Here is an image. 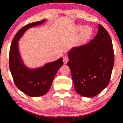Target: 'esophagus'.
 Masks as SVG:
<instances>
[{
	"label": "esophagus",
	"instance_id": "esophagus-1",
	"mask_svg": "<svg viewBox=\"0 0 123 123\" xmlns=\"http://www.w3.org/2000/svg\"><path fill=\"white\" fill-rule=\"evenodd\" d=\"M63 62H64L65 64L67 63L69 61V58L68 57L67 55H65L64 57H63Z\"/></svg>",
	"mask_w": 123,
	"mask_h": 123
}]
</instances>
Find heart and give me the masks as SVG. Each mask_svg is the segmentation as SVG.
<instances>
[{"label":"heart","mask_w":123,"mask_h":123,"mask_svg":"<svg viewBox=\"0 0 123 123\" xmlns=\"http://www.w3.org/2000/svg\"><path fill=\"white\" fill-rule=\"evenodd\" d=\"M81 29V28H79ZM92 35V29L89 26H86L82 28L80 33V38L81 40H86Z\"/></svg>","instance_id":"b5f03b06"}]
</instances>
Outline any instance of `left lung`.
<instances>
[{
  "instance_id": "8db88e82",
  "label": "left lung",
  "mask_w": 123,
  "mask_h": 123,
  "mask_svg": "<svg viewBox=\"0 0 123 123\" xmlns=\"http://www.w3.org/2000/svg\"><path fill=\"white\" fill-rule=\"evenodd\" d=\"M67 65L74 89L83 97H94L109 83L115 55L109 34L101 25L97 35L88 43L73 47L68 53Z\"/></svg>"
}]
</instances>
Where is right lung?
<instances>
[{
    "label": "right lung",
    "instance_id": "obj_1",
    "mask_svg": "<svg viewBox=\"0 0 123 123\" xmlns=\"http://www.w3.org/2000/svg\"><path fill=\"white\" fill-rule=\"evenodd\" d=\"M43 19L23 26L12 39L9 53V68L17 88L29 97H40L50 89L58 70L63 65L62 58L39 68L30 69L24 64L18 50V41L29 28L44 23Z\"/></svg>",
    "mask_w": 123,
    "mask_h": 123
}]
</instances>
